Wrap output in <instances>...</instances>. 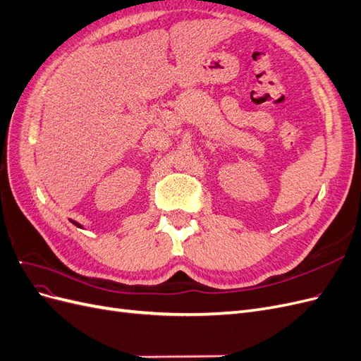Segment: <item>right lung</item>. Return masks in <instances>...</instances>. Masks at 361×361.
Returning a JSON list of instances; mask_svg holds the SVG:
<instances>
[{
    "label": "right lung",
    "instance_id": "right-lung-1",
    "mask_svg": "<svg viewBox=\"0 0 361 361\" xmlns=\"http://www.w3.org/2000/svg\"><path fill=\"white\" fill-rule=\"evenodd\" d=\"M71 223H72V224H75L76 227H80V228H84V227H82V226H81L80 223H76V221H73V220H71Z\"/></svg>",
    "mask_w": 361,
    "mask_h": 361
}]
</instances>
